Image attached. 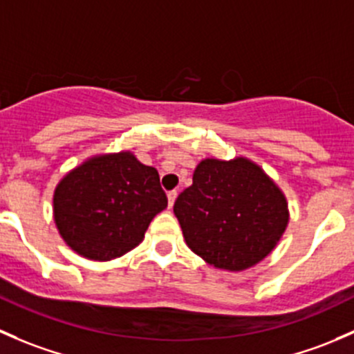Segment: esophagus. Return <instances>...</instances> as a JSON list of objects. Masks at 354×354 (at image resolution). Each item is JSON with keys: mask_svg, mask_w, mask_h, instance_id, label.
<instances>
[{"mask_svg": "<svg viewBox=\"0 0 354 354\" xmlns=\"http://www.w3.org/2000/svg\"><path fill=\"white\" fill-rule=\"evenodd\" d=\"M167 198H169V206L172 207L174 203H176V198H177V191H176V189H174V191H169Z\"/></svg>", "mask_w": 354, "mask_h": 354, "instance_id": "esophagus-1", "label": "esophagus"}]
</instances>
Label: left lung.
Instances as JSON below:
<instances>
[{
    "label": "left lung",
    "instance_id": "8db88e82",
    "mask_svg": "<svg viewBox=\"0 0 354 354\" xmlns=\"http://www.w3.org/2000/svg\"><path fill=\"white\" fill-rule=\"evenodd\" d=\"M174 213L192 252L228 271L262 261L288 225L283 192L247 158L203 160Z\"/></svg>",
    "mask_w": 354,
    "mask_h": 354
}]
</instances>
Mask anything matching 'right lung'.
Here are the masks:
<instances>
[{
    "mask_svg": "<svg viewBox=\"0 0 354 354\" xmlns=\"http://www.w3.org/2000/svg\"><path fill=\"white\" fill-rule=\"evenodd\" d=\"M156 169L129 151L100 155L76 167L54 192V221L64 242L92 261L121 257L143 240L165 209Z\"/></svg>",
    "mask_w": 354,
    "mask_h": 354,
    "instance_id": "1",
    "label": "right lung"
}]
</instances>
